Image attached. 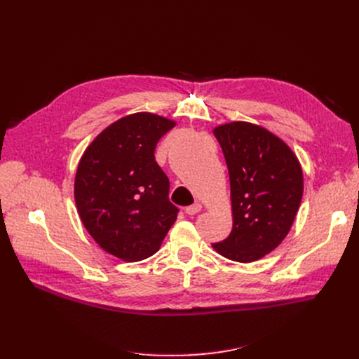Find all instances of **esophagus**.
Returning <instances> with one entry per match:
<instances>
[{
	"label": "esophagus",
	"mask_w": 359,
	"mask_h": 359,
	"mask_svg": "<svg viewBox=\"0 0 359 359\" xmlns=\"http://www.w3.org/2000/svg\"><path fill=\"white\" fill-rule=\"evenodd\" d=\"M201 210H202V205L201 203H194V205H189V206H186V214L187 215H196L198 212H201Z\"/></svg>",
	"instance_id": "1"
}]
</instances>
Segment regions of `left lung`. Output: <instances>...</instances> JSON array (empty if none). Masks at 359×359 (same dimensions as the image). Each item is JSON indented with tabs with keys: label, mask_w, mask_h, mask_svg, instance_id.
Instances as JSON below:
<instances>
[{
	"label": "left lung",
	"mask_w": 359,
	"mask_h": 359,
	"mask_svg": "<svg viewBox=\"0 0 359 359\" xmlns=\"http://www.w3.org/2000/svg\"><path fill=\"white\" fill-rule=\"evenodd\" d=\"M229 167L233 230L212 248L234 262H255L287 237L303 198V170L292 149L268 129L231 122L214 129Z\"/></svg>",
	"instance_id": "obj_1"
}]
</instances>
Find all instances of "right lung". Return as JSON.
<instances>
[{
	"label": "right lung",
	"instance_id": "1",
	"mask_svg": "<svg viewBox=\"0 0 359 359\" xmlns=\"http://www.w3.org/2000/svg\"><path fill=\"white\" fill-rule=\"evenodd\" d=\"M175 125L148 111L128 115L99 134L79 163L74 198L84 227L125 262L153 256L177 218L168 177L154 157Z\"/></svg>",
	"mask_w": 359,
	"mask_h": 359
}]
</instances>
